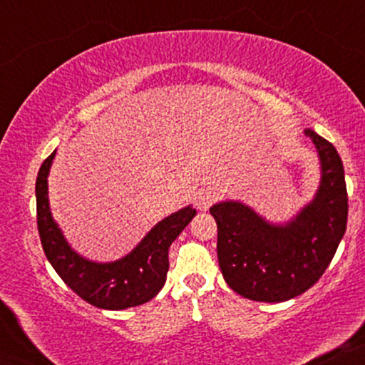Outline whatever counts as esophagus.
<instances>
[{
  "label": "esophagus",
  "instance_id": "1",
  "mask_svg": "<svg viewBox=\"0 0 365 365\" xmlns=\"http://www.w3.org/2000/svg\"><path fill=\"white\" fill-rule=\"evenodd\" d=\"M216 200V194L212 190H199L195 194V206L199 211H207Z\"/></svg>",
  "mask_w": 365,
  "mask_h": 365
}]
</instances>
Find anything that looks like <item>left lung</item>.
Instances as JSON below:
<instances>
[{
  "label": "left lung",
  "instance_id": "left-lung-1",
  "mask_svg": "<svg viewBox=\"0 0 365 365\" xmlns=\"http://www.w3.org/2000/svg\"><path fill=\"white\" fill-rule=\"evenodd\" d=\"M321 159V185L287 225H271L242 202L209 211L217 225V262L233 292L257 302H284L317 283L346 230L349 195L334 145L305 130Z\"/></svg>",
  "mask_w": 365,
  "mask_h": 365
}]
</instances>
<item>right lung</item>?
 Here are the masks:
<instances>
[{
	"instance_id": "obj_1",
	"label": "right lung",
	"mask_w": 365,
	"mask_h": 365,
	"mask_svg": "<svg viewBox=\"0 0 365 365\" xmlns=\"http://www.w3.org/2000/svg\"><path fill=\"white\" fill-rule=\"evenodd\" d=\"M54 154L56 150L44 159L36 180L37 230L48 261L63 282L94 307L121 311L149 302L166 282L171 242L190 223L195 209L183 207L159 221L144 240L120 261L106 264L87 261L66 244L49 211L48 175Z\"/></svg>"
}]
</instances>
